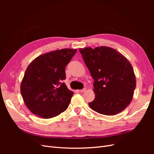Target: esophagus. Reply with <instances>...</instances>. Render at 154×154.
<instances>
[{"label":"esophagus","mask_w":154,"mask_h":154,"mask_svg":"<svg viewBox=\"0 0 154 154\" xmlns=\"http://www.w3.org/2000/svg\"><path fill=\"white\" fill-rule=\"evenodd\" d=\"M86 90H87L86 88H83V89H82V90H80V91H79V92H85Z\"/></svg>","instance_id":"obj_1"}]
</instances>
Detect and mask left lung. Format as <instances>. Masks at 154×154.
I'll return each instance as SVG.
<instances>
[{"label": "left lung", "instance_id": "left-lung-1", "mask_svg": "<svg viewBox=\"0 0 154 154\" xmlns=\"http://www.w3.org/2000/svg\"><path fill=\"white\" fill-rule=\"evenodd\" d=\"M79 50L94 80L95 98L88 103L90 108L106 116L121 112L132 101L136 88L131 63L122 53L106 46Z\"/></svg>", "mask_w": 154, "mask_h": 154}]
</instances>
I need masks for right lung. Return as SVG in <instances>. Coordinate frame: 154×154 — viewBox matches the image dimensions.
I'll list each match as a JSON object with an SVG mask.
<instances>
[{"instance_id":"obj_1","label":"right lung","mask_w":154,"mask_h":154,"mask_svg":"<svg viewBox=\"0 0 154 154\" xmlns=\"http://www.w3.org/2000/svg\"><path fill=\"white\" fill-rule=\"evenodd\" d=\"M76 51L67 48L51 51L36 57L27 67L20 92L32 114L49 119L68 108L74 93L62 81L66 67Z\"/></svg>"}]
</instances>
